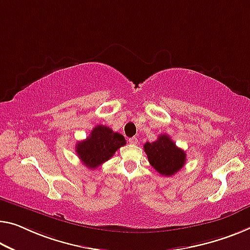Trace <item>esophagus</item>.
<instances>
[{
	"mask_svg": "<svg viewBox=\"0 0 250 250\" xmlns=\"http://www.w3.org/2000/svg\"><path fill=\"white\" fill-rule=\"evenodd\" d=\"M128 142L130 144L136 145L138 143V140H137V137H130V138H128Z\"/></svg>",
	"mask_w": 250,
	"mask_h": 250,
	"instance_id": "1",
	"label": "esophagus"
}]
</instances>
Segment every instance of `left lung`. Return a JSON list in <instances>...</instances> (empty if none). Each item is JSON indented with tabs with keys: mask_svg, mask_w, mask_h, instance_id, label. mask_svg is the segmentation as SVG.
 I'll return each instance as SVG.
<instances>
[{
	"mask_svg": "<svg viewBox=\"0 0 250 250\" xmlns=\"http://www.w3.org/2000/svg\"><path fill=\"white\" fill-rule=\"evenodd\" d=\"M144 151L146 153L149 164L160 174L165 176L174 175L186 164V152L176 146L167 134L160 135L155 142L145 143Z\"/></svg>",
	"mask_w": 250,
	"mask_h": 250,
	"instance_id": "obj_1",
	"label": "left lung"
}]
</instances>
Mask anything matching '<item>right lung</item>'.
Segmentation results:
<instances>
[{"mask_svg":"<svg viewBox=\"0 0 250 250\" xmlns=\"http://www.w3.org/2000/svg\"><path fill=\"white\" fill-rule=\"evenodd\" d=\"M126 145L125 137L112 128L97 125L85 141L78 142L76 152L87 167L97 168L108 161L120 147Z\"/></svg>","mask_w":250,"mask_h":250,"instance_id":"obj_1","label":"right lung"}]
</instances>
